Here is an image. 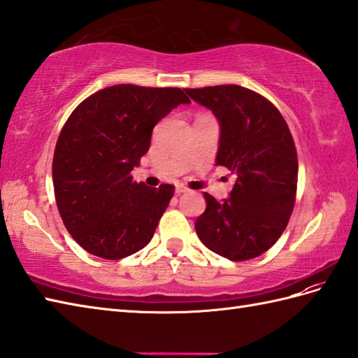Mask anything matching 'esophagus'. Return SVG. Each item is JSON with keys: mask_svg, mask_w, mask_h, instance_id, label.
<instances>
[{"mask_svg": "<svg viewBox=\"0 0 358 358\" xmlns=\"http://www.w3.org/2000/svg\"><path fill=\"white\" fill-rule=\"evenodd\" d=\"M186 192H189V189L185 185H177L176 186V194L181 195V194H186Z\"/></svg>", "mask_w": 358, "mask_h": 358, "instance_id": "34e87169", "label": "esophagus"}]
</instances>
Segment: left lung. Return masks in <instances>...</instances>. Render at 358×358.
Here are the masks:
<instances>
[{
	"instance_id": "1",
	"label": "left lung",
	"mask_w": 358,
	"mask_h": 358,
	"mask_svg": "<svg viewBox=\"0 0 358 358\" xmlns=\"http://www.w3.org/2000/svg\"><path fill=\"white\" fill-rule=\"evenodd\" d=\"M220 123L217 166L236 176L229 198L204 192L195 222L201 243L230 261H247L276 243L292 217L297 154L288 124L267 99L239 85L186 88Z\"/></svg>"
}]
</instances>
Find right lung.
<instances>
[{
    "instance_id": "add662e5",
    "label": "right lung",
    "mask_w": 358,
    "mask_h": 358,
    "mask_svg": "<svg viewBox=\"0 0 358 358\" xmlns=\"http://www.w3.org/2000/svg\"><path fill=\"white\" fill-rule=\"evenodd\" d=\"M181 103L180 88L114 85L87 97L57 138L53 186L69 234L88 253L122 259L152 239L173 195L172 185L132 181L152 129Z\"/></svg>"
}]
</instances>
